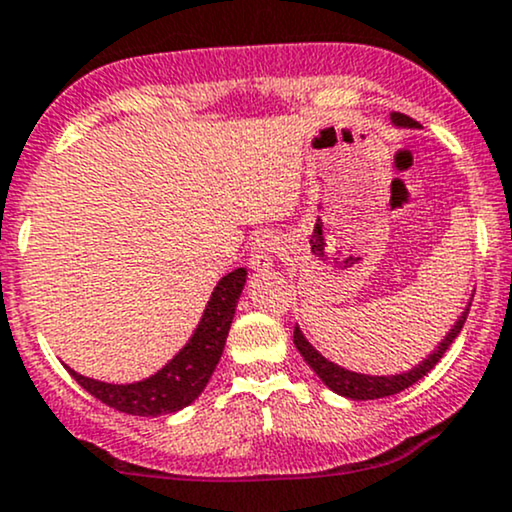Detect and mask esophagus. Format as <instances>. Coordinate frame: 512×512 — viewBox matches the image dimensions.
Here are the masks:
<instances>
[{
    "label": "esophagus",
    "instance_id": "obj_1",
    "mask_svg": "<svg viewBox=\"0 0 512 512\" xmlns=\"http://www.w3.org/2000/svg\"><path fill=\"white\" fill-rule=\"evenodd\" d=\"M279 250V243H276L274 236H260L252 243L250 250V269L252 272H267L274 264V255Z\"/></svg>",
    "mask_w": 512,
    "mask_h": 512
}]
</instances>
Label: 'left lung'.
Wrapping results in <instances>:
<instances>
[{"instance_id": "1", "label": "left lung", "mask_w": 512, "mask_h": 512, "mask_svg": "<svg viewBox=\"0 0 512 512\" xmlns=\"http://www.w3.org/2000/svg\"><path fill=\"white\" fill-rule=\"evenodd\" d=\"M391 123L396 128H417V121H412L410 116L400 114V112H391ZM472 298L470 303L465 305V310L460 312V317L455 319V324L448 329V334L441 338V343L436 346L432 353L424 357L422 362H417L415 367L405 369L400 374H362V372H353V369H346L336 362H331L329 357H324L319 350L307 341L303 329L295 324L293 331V343L295 348L300 350V355L305 357V362L315 369V374L322 379V384L326 389H331L338 396L350 398V400H374V398H386V396H396V393L410 389L412 384H417L422 377H427L429 372L436 367V362L441 360L443 353L451 348V343L458 338L460 331H463V324L467 319V312H470Z\"/></svg>"}]
</instances>
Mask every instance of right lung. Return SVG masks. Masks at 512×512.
<instances>
[{"label":"right lung","instance_id":"1","mask_svg":"<svg viewBox=\"0 0 512 512\" xmlns=\"http://www.w3.org/2000/svg\"><path fill=\"white\" fill-rule=\"evenodd\" d=\"M245 281H248V272L243 267L221 276L209 295L193 336L152 377L131 381V384H109V381L83 377L71 367L66 369L90 396L126 415L159 417L188 408L205 391L207 381L212 379L219 365Z\"/></svg>","mask_w":512,"mask_h":512}]
</instances>
